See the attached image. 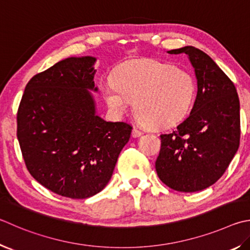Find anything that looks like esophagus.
<instances>
[{"instance_id":"obj_1","label":"esophagus","mask_w":250,"mask_h":250,"mask_svg":"<svg viewBox=\"0 0 250 250\" xmlns=\"http://www.w3.org/2000/svg\"><path fill=\"white\" fill-rule=\"evenodd\" d=\"M143 134V131L141 130V129H139V128H137V126H134L133 128V130H132V135L134 138H138V137H140V135H142Z\"/></svg>"}]
</instances>
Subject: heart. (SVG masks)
<instances>
[{"label":"heart","instance_id":"heart-1","mask_svg":"<svg viewBox=\"0 0 250 250\" xmlns=\"http://www.w3.org/2000/svg\"><path fill=\"white\" fill-rule=\"evenodd\" d=\"M108 107L118 115L134 102L139 119L151 126H168L189 112L197 94L188 71L153 60H134L119 66L115 79L103 84Z\"/></svg>","mask_w":250,"mask_h":250}]
</instances>
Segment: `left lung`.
Segmentation results:
<instances>
[{"label":"left lung","instance_id":"1","mask_svg":"<svg viewBox=\"0 0 250 250\" xmlns=\"http://www.w3.org/2000/svg\"><path fill=\"white\" fill-rule=\"evenodd\" d=\"M168 53L189 57L198 93L190 115L174 131L160 135L155 168L167 187L200 191L221 178L238 149V95L229 76L201 50L189 46Z\"/></svg>","mask_w":250,"mask_h":250}]
</instances>
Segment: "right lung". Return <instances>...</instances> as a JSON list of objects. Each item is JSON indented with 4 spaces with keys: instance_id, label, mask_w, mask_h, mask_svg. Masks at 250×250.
I'll return each instance as SVG.
<instances>
[{
    "instance_id": "add662e5",
    "label": "right lung",
    "mask_w": 250,
    "mask_h": 250,
    "mask_svg": "<svg viewBox=\"0 0 250 250\" xmlns=\"http://www.w3.org/2000/svg\"><path fill=\"white\" fill-rule=\"evenodd\" d=\"M96 59L69 58L27 83L17 110V139L30 175L59 196L86 199L106 187L132 125L95 115L87 90Z\"/></svg>"
}]
</instances>
